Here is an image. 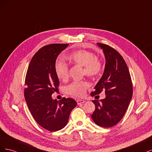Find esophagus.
Wrapping results in <instances>:
<instances>
[{
  "label": "esophagus",
  "instance_id": "esophagus-1",
  "mask_svg": "<svg viewBox=\"0 0 152 152\" xmlns=\"http://www.w3.org/2000/svg\"><path fill=\"white\" fill-rule=\"evenodd\" d=\"M85 102H86L85 101L82 100V99H77V103L78 104H82V103H84Z\"/></svg>",
  "mask_w": 152,
  "mask_h": 152
}]
</instances>
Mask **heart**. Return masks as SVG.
I'll list each match as a JSON object with an SVG mask.
<instances>
[{
	"instance_id": "1",
	"label": "heart",
	"mask_w": 152,
	"mask_h": 152,
	"mask_svg": "<svg viewBox=\"0 0 152 152\" xmlns=\"http://www.w3.org/2000/svg\"><path fill=\"white\" fill-rule=\"evenodd\" d=\"M68 59L75 65L83 66L82 73L87 76L95 77L102 71V65L95 55L86 50H79L67 56ZM55 72L59 79L66 80L68 77V66L66 63L58 61L55 65ZM89 86V83L86 80L75 81L66 88L67 93L75 97L80 98L85 94L86 90Z\"/></svg>"
}]
</instances>
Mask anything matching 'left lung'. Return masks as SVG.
Masks as SVG:
<instances>
[{
  "label": "left lung",
  "instance_id": "1",
  "mask_svg": "<svg viewBox=\"0 0 152 152\" xmlns=\"http://www.w3.org/2000/svg\"><path fill=\"white\" fill-rule=\"evenodd\" d=\"M103 49L106 63L104 73L91 95L105 91L104 99L93 100L95 110L91 115L93 121L103 127H111L121 121L132 96L131 75L126 61L117 50L109 45L97 43Z\"/></svg>",
  "mask_w": 152,
  "mask_h": 152
}]
</instances>
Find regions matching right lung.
Listing matches in <instances>:
<instances>
[{
    "label": "right lung",
    "instance_id": "right-lung-1",
    "mask_svg": "<svg viewBox=\"0 0 152 152\" xmlns=\"http://www.w3.org/2000/svg\"><path fill=\"white\" fill-rule=\"evenodd\" d=\"M68 44H52L42 47L31 58L25 78V98L30 112L39 125L49 131L65 127L72 110L77 106L72 98H52L59 81L55 72L58 55Z\"/></svg>",
    "mask_w": 152,
    "mask_h": 152
}]
</instances>
